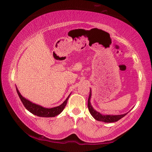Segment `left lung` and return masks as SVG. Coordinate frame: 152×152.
I'll return each mask as SVG.
<instances>
[{
    "instance_id": "8db88e82",
    "label": "left lung",
    "mask_w": 152,
    "mask_h": 152,
    "mask_svg": "<svg viewBox=\"0 0 152 152\" xmlns=\"http://www.w3.org/2000/svg\"><path fill=\"white\" fill-rule=\"evenodd\" d=\"M91 90H90V94L88 100V108L89 110V112L91 113V115L95 119L99 121H102L104 123H113L116 122L117 121L121 119L123 117H125L127 113H125L123 115H103L101 114V113L97 112L93 108H92V105L91 104Z\"/></svg>"
}]
</instances>
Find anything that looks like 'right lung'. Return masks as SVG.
Returning a JSON list of instances; mask_svg holds the SVG:
<instances>
[{
  "instance_id": "obj_1",
  "label": "right lung",
  "mask_w": 152,
  "mask_h": 152,
  "mask_svg": "<svg viewBox=\"0 0 152 152\" xmlns=\"http://www.w3.org/2000/svg\"><path fill=\"white\" fill-rule=\"evenodd\" d=\"M17 92L20 98V101L23 102L24 107L26 108V109L29 110L30 113H31L32 114L37 115L38 117H53L58 115L60 113L62 112V110L64 109V108H65L67 104V102H68L69 97L70 96V94L69 95L68 98L66 99V101H64L62 104H60V106L51 108V109H48V108H44L40 106V105L33 103V102H30L29 100L25 99V98L23 96H22V95L20 94V92L18 91L17 88Z\"/></svg>"
}]
</instances>
